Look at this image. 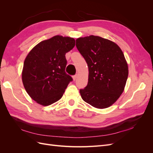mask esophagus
Instances as JSON below:
<instances>
[{
    "instance_id": "esophagus-1",
    "label": "esophagus",
    "mask_w": 153,
    "mask_h": 153,
    "mask_svg": "<svg viewBox=\"0 0 153 153\" xmlns=\"http://www.w3.org/2000/svg\"><path fill=\"white\" fill-rule=\"evenodd\" d=\"M76 78H77V75H74L73 76V80L75 81L76 79Z\"/></svg>"
}]
</instances>
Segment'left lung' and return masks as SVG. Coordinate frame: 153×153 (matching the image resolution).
Masks as SVG:
<instances>
[{"label": "left lung", "mask_w": 153, "mask_h": 153, "mask_svg": "<svg viewBox=\"0 0 153 153\" xmlns=\"http://www.w3.org/2000/svg\"><path fill=\"white\" fill-rule=\"evenodd\" d=\"M76 46L89 68L82 98L97 108L109 107L122 94L128 76L123 51L113 41L92 35L76 39Z\"/></svg>", "instance_id": "8db88e82"}]
</instances>
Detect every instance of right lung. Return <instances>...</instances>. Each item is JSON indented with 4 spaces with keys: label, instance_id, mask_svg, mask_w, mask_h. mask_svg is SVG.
<instances>
[{
    "label": "right lung",
    "instance_id": "obj_1",
    "mask_svg": "<svg viewBox=\"0 0 153 153\" xmlns=\"http://www.w3.org/2000/svg\"><path fill=\"white\" fill-rule=\"evenodd\" d=\"M75 45V39L57 35L41 41L27 55L22 73V82L36 103L48 106L62 98L73 80L65 72V55Z\"/></svg>",
    "mask_w": 153,
    "mask_h": 153
}]
</instances>
